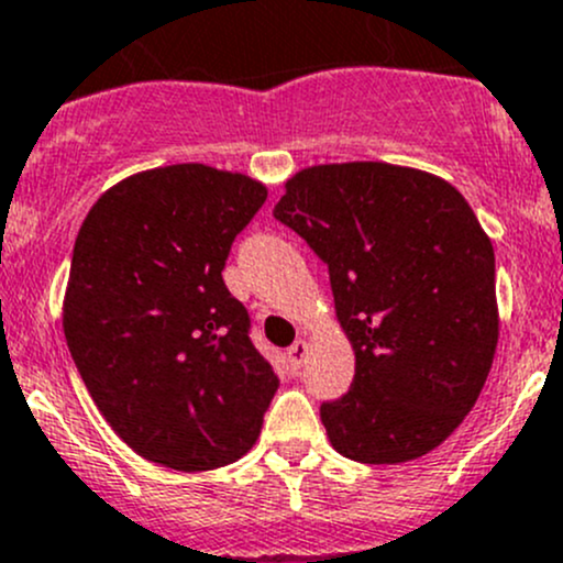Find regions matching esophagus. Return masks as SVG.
I'll return each mask as SVG.
<instances>
[{
    "label": "esophagus",
    "mask_w": 563,
    "mask_h": 563,
    "mask_svg": "<svg viewBox=\"0 0 563 563\" xmlns=\"http://www.w3.org/2000/svg\"><path fill=\"white\" fill-rule=\"evenodd\" d=\"M308 351H310L308 340H297V343L288 349V362H291V367H302L305 360H308Z\"/></svg>",
    "instance_id": "esophagus-1"
}]
</instances>
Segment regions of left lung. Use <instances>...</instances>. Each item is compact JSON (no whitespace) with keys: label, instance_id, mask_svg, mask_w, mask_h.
<instances>
[{"label":"left lung","instance_id":"obj_1","mask_svg":"<svg viewBox=\"0 0 563 563\" xmlns=\"http://www.w3.org/2000/svg\"><path fill=\"white\" fill-rule=\"evenodd\" d=\"M277 220L329 266L356 354L349 391L321 402L343 457L428 455L474 408L498 343L496 255L474 209L433 174L332 163L286 181Z\"/></svg>","mask_w":563,"mask_h":563}]
</instances>
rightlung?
Wrapping results in <instances>:
<instances>
[{
	"label": "right lung",
	"mask_w": 563,
	"mask_h": 563,
	"mask_svg": "<svg viewBox=\"0 0 563 563\" xmlns=\"http://www.w3.org/2000/svg\"><path fill=\"white\" fill-rule=\"evenodd\" d=\"M266 201L201 163L122 179L89 209L65 294V338L95 406L141 457L209 471L255 444L277 376L223 283Z\"/></svg>",
	"instance_id": "obj_1"
}]
</instances>
